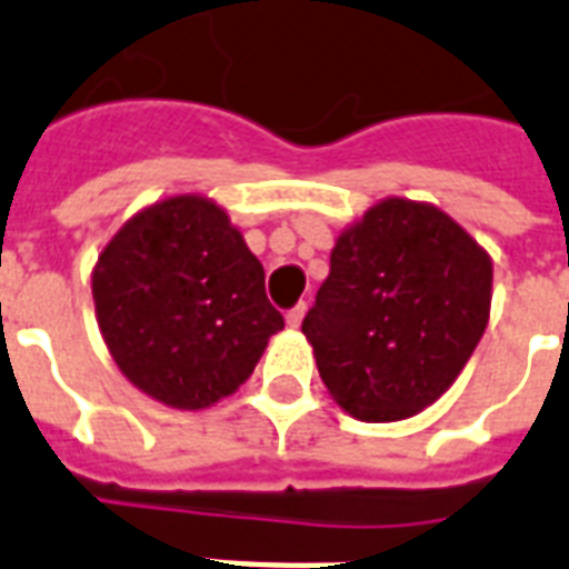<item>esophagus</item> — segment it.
<instances>
[{
	"label": "esophagus",
	"instance_id": "obj_1",
	"mask_svg": "<svg viewBox=\"0 0 569 569\" xmlns=\"http://www.w3.org/2000/svg\"><path fill=\"white\" fill-rule=\"evenodd\" d=\"M303 316H307V301L295 303L292 310L286 312V325H289V328H301Z\"/></svg>",
	"mask_w": 569,
	"mask_h": 569
}]
</instances>
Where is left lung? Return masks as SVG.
<instances>
[{
	"mask_svg": "<svg viewBox=\"0 0 569 569\" xmlns=\"http://www.w3.org/2000/svg\"><path fill=\"white\" fill-rule=\"evenodd\" d=\"M493 262L431 203L387 197L330 253L301 330L325 387L363 422H398L455 383L490 319Z\"/></svg>",
	"mask_w": 569,
	"mask_h": 569,
	"instance_id": "1",
	"label": "left lung"
}]
</instances>
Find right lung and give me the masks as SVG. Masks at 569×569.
<instances>
[{
    "label": "right lung",
    "mask_w": 569,
    "mask_h": 569,
    "mask_svg": "<svg viewBox=\"0 0 569 569\" xmlns=\"http://www.w3.org/2000/svg\"><path fill=\"white\" fill-rule=\"evenodd\" d=\"M91 289L120 372L180 410L232 396L283 330L262 262L221 206L200 194L132 214L102 248Z\"/></svg>",
    "instance_id": "add662e5"
}]
</instances>
